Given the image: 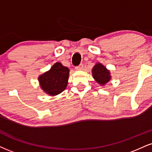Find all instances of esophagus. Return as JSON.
<instances>
[{
	"instance_id": "1",
	"label": "esophagus",
	"mask_w": 152,
	"mask_h": 152,
	"mask_svg": "<svg viewBox=\"0 0 152 152\" xmlns=\"http://www.w3.org/2000/svg\"><path fill=\"white\" fill-rule=\"evenodd\" d=\"M83 64H80L79 66H76V70H78V71H79V70H82V69H83Z\"/></svg>"
}]
</instances>
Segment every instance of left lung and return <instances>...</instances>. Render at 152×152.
Returning <instances> with one entry per match:
<instances>
[{
	"instance_id": "1",
	"label": "left lung",
	"mask_w": 152,
	"mask_h": 152,
	"mask_svg": "<svg viewBox=\"0 0 152 152\" xmlns=\"http://www.w3.org/2000/svg\"><path fill=\"white\" fill-rule=\"evenodd\" d=\"M93 77L100 85L104 86L111 79L110 71L100 63H97L92 69Z\"/></svg>"
}]
</instances>
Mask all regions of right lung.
<instances>
[{
	"label": "right lung",
	"mask_w": 152,
	"mask_h": 152,
	"mask_svg": "<svg viewBox=\"0 0 152 152\" xmlns=\"http://www.w3.org/2000/svg\"><path fill=\"white\" fill-rule=\"evenodd\" d=\"M69 69L59 62L52 66L50 70L38 77L41 88L50 96H56L65 90L68 83Z\"/></svg>",
	"instance_id": "1"
}]
</instances>
